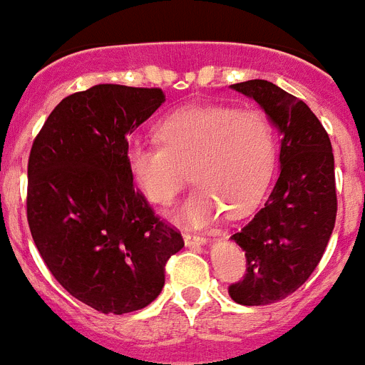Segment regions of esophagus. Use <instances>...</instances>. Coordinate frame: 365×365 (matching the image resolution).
Returning a JSON list of instances; mask_svg holds the SVG:
<instances>
[{"instance_id":"obj_1","label":"esophagus","mask_w":365,"mask_h":365,"mask_svg":"<svg viewBox=\"0 0 365 365\" xmlns=\"http://www.w3.org/2000/svg\"><path fill=\"white\" fill-rule=\"evenodd\" d=\"M183 240L185 244H205L207 239L204 235H196V233H191V231H183Z\"/></svg>"}]
</instances>
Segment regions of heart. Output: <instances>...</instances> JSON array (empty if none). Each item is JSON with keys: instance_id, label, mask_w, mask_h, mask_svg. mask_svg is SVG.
I'll return each instance as SVG.
<instances>
[{"instance_id": "obj_1", "label": "heart", "mask_w": 365, "mask_h": 365, "mask_svg": "<svg viewBox=\"0 0 365 365\" xmlns=\"http://www.w3.org/2000/svg\"><path fill=\"white\" fill-rule=\"evenodd\" d=\"M161 145L132 143L126 163L152 204L167 205L187 182L196 183L180 217L192 226L233 217L257 204L275 161L274 125L259 108L187 106L158 125Z\"/></svg>"}]
</instances>
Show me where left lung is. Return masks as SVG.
Segmentation results:
<instances>
[{"label":"left lung","instance_id":"1","mask_svg":"<svg viewBox=\"0 0 365 365\" xmlns=\"http://www.w3.org/2000/svg\"><path fill=\"white\" fill-rule=\"evenodd\" d=\"M233 90L257 101L281 132V173L257 215L231 239L246 255L242 281L230 284L240 305H270L296 292L322 261L334 230L336 182L331 139L303 101L268 81Z\"/></svg>","mask_w":365,"mask_h":365}]
</instances>
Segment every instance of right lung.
Listing matches in <instances>:
<instances>
[{"instance_id":"right-lung-1","label":"right lung","mask_w":365,"mask_h":365,"mask_svg":"<svg viewBox=\"0 0 365 365\" xmlns=\"http://www.w3.org/2000/svg\"><path fill=\"white\" fill-rule=\"evenodd\" d=\"M160 88L99 84L66 97L34 138L27 220L62 287L103 314L145 309L160 296L165 264L183 248L134 187L128 135L156 112Z\"/></svg>"}]
</instances>
